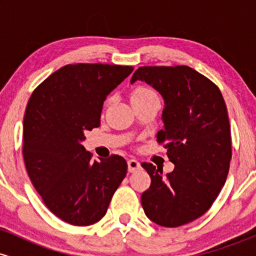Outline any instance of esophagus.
<instances>
[{
    "label": "esophagus",
    "instance_id": "34e87169",
    "mask_svg": "<svg viewBox=\"0 0 256 256\" xmlns=\"http://www.w3.org/2000/svg\"><path fill=\"white\" fill-rule=\"evenodd\" d=\"M128 172H136L140 168V164L138 162L137 160H134V158H130V160L128 161Z\"/></svg>",
    "mask_w": 256,
    "mask_h": 256
}]
</instances>
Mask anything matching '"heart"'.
Listing matches in <instances>:
<instances>
[{"label": "heart", "instance_id": "heart-1", "mask_svg": "<svg viewBox=\"0 0 256 256\" xmlns=\"http://www.w3.org/2000/svg\"><path fill=\"white\" fill-rule=\"evenodd\" d=\"M128 98H130L132 106L143 104V102L149 101V100L158 98L154 91L149 89V88L143 86V85H137V86L132 88L130 92H128Z\"/></svg>", "mask_w": 256, "mask_h": 256}]
</instances>
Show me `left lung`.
I'll return each mask as SVG.
<instances>
[{
  "instance_id": "1",
  "label": "left lung",
  "mask_w": 256,
  "mask_h": 256,
  "mask_svg": "<svg viewBox=\"0 0 256 256\" xmlns=\"http://www.w3.org/2000/svg\"><path fill=\"white\" fill-rule=\"evenodd\" d=\"M136 80L165 100L156 138L174 164L167 174L142 164L152 183L140 202L155 224L177 228L204 216L224 186L232 155L228 108L219 88L189 66H143L132 76Z\"/></svg>"
}]
</instances>
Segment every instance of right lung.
Segmentation results:
<instances>
[{
    "label": "right lung",
    "instance_id": "obj_1",
    "mask_svg": "<svg viewBox=\"0 0 256 256\" xmlns=\"http://www.w3.org/2000/svg\"><path fill=\"white\" fill-rule=\"evenodd\" d=\"M132 66L66 64L32 92L24 116L22 155L31 183L52 214L76 226L104 216L128 171L125 158L91 161L82 142L100 126L102 106Z\"/></svg>",
    "mask_w": 256,
    "mask_h": 256
}]
</instances>
